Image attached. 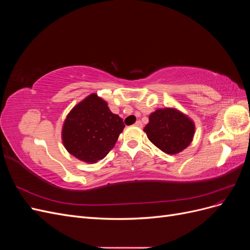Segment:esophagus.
<instances>
[{
	"mask_svg": "<svg viewBox=\"0 0 250 250\" xmlns=\"http://www.w3.org/2000/svg\"><path fill=\"white\" fill-rule=\"evenodd\" d=\"M134 126H137V127H139V128H142V127H143V124H142L141 121H137V122L134 123Z\"/></svg>",
	"mask_w": 250,
	"mask_h": 250,
	"instance_id": "obj_1",
	"label": "esophagus"
}]
</instances>
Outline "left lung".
<instances>
[{
    "instance_id": "1",
    "label": "left lung",
    "mask_w": 250,
    "mask_h": 250,
    "mask_svg": "<svg viewBox=\"0 0 250 250\" xmlns=\"http://www.w3.org/2000/svg\"><path fill=\"white\" fill-rule=\"evenodd\" d=\"M150 142L167 154H177L193 141L195 124L176 108L156 109L144 128Z\"/></svg>"
}]
</instances>
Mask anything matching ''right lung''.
<instances>
[{
    "label": "right lung",
    "instance_id": "add662e5",
    "mask_svg": "<svg viewBox=\"0 0 250 250\" xmlns=\"http://www.w3.org/2000/svg\"><path fill=\"white\" fill-rule=\"evenodd\" d=\"M123 120L108 108L106 101L92 94L69 112L62 138L67 152L88 164L108 154L124 129Z\"/></svg>",
    "mask_w": 250,
    "mask_h": 250
}]
</instances>
